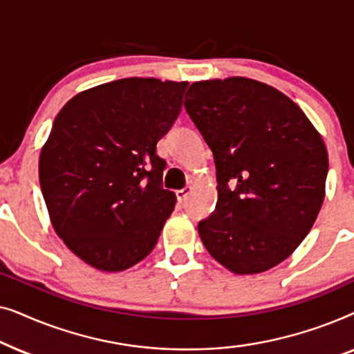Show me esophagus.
I'll list each match as a JSON object with an SVG mask.
<instances>
[{"instance_id": "34e87169", "label": "esophagus", "mask_w": 354, "mask_h": 354, "mask_svg": "<svg viewBox=\"0 0 354 354\" xmlns=\"http://www.w3.org/2000/svg\"><path fill=\"white\" fill-rule=\"evenodd\" d=\"M190 193H192V187H185V188H182V190H177V192H176V196H177L178 203L185 201L187 196L190 195Z\"/></svg>"}]
</instances>
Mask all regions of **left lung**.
Returning <instances> with one entry per match:
<instances>
[{
  "label": "left lung",
  "mask_w": 354,
  "mask_h": 354,
  "mask_svg": "<svg viewBox=\"0 0 354 354\" xmlns=\"http://www.w3.org/2000/svg\"><path fill=\"white\" fill-rule=\"evenodd\" d=\"M183 104L216 164V209L198 224L203 245L240 275L282 263L326 196L322 137L287 95L245 77L195 82Z\"/></svg>",
  "instance_id": "left-lung-1"
}]
</instances>
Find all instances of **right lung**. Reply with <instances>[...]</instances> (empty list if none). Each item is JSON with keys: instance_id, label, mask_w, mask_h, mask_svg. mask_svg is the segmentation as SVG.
Instances as JSON below:
<instances>
[{"instance_id": "1", "label": "right lung", "mask_w": 354, "mask_h": 354, "mask_svg": "<svg viewBox=\"0 0 354 354\" xmlns=\"http://www.w3.org/2000/svg\"><path fill=\"white\" fill-rule=\"evenodd\" d=\"M187 86L120 79L75 95L56 115L38 164L41 193L56 234L91 268L125 270L156 245L176 206L156 143Z\"/></svg>"}]
</instances>
